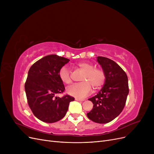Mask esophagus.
Wrapping results in <instances>:
<instances>
[{"instance_id": "esophagus-1", "label": "esophagus", "mask_w": 154, "mask_h": 154, "mask_svg": "<svg viewBox=\"0 0 154 154\" xmlns=\"http://www.w3.org/2000/svg\"><path fill=\"white\" fill-rule=\"evenodd\" d=\"M75 100H76V101H84V100H83V99H79V98H75Z\"/></svg>"}]
</instances>
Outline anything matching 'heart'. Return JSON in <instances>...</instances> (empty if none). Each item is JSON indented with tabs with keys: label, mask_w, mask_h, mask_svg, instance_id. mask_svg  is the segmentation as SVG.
<instances>
[{
	"label": "heart",
	"mask_w": 154,
	"mask_h": 154,
	"mask_svg": "<svg viewBox=\"0 0 154 154\" xmlns=\"http://www.w3.org/2000/svg\"><path fill=\"white\" fill-rule=\"evenodd\" d=\"M77 67L83 72L80 78L82 82L76 83L67 88L68 94L78 98H83L89 95L92 87L94 90L100 89L104 85L106 80L105 71L101 68H95L92 63L80 62ZM59 78L66 85L71 84L72 79L71 72L66 66L60 68L58 72Z\"/></svg>",
	"instance_id": "heart-1"
}]
</instances>
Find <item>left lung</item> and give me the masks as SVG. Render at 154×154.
<instances>
[{
  "instance_id": "1",
  "label": "left lung",
  "mask_w": 154,
  "mask_h": 154,
  "mask_svg": "<svg viewBox=\"0 0 154 154\" xmlns=\"http://www.w3.org/2000/svg\"><path fill=\"white\" fill-rule=\"evenodd\" d=\"M106 74V80L97 95L88 99L94 104L87 117L97 123H107L123 110L129 92L127 74L118 63L108 58L97 57Z\"/></svg>"
}]
</instances>
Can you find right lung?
I'll return each mask as SVG.
<instances>
[{
    "label": "right lung",
    "mask_w": 154,
    "mask_h": 154,
    "mask_svg": "<svg viewBox=\"0 0 154 154\" xmlns=\"http://www.w3.org/2000/svg\"><path fill=\"white\" fill-rule=\"evenodd\" d=\"M70 60L56 54L46 56L30 67L25 83L27 103L32 112L45 123H54L66 114L73 97L55 95L63 93L65 87L58 76L60 69Z\"/></svg>",
    "instance_id": "1"
}]
</instances>
